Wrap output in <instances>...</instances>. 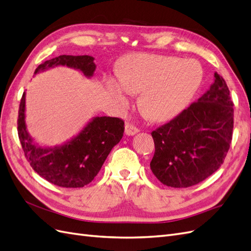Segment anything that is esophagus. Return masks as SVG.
Instances as JSON below:
<instances>
[{
    "instance_id": "34e87169",
    "label": "esophagus",
    "mask_w": 251,
    "mask_h": 251,
    "mask_svg": "<svg viewBox=\"0 0 251 251\" xmlns=\"http://www.w3.org/2000/svg\"><path fill=\"white\" fill-rule=\"evenodd\" d=\"M139 132V130L136 126H134L131 124H126L125 126V133L127 136H134L135 134H137Z\"/></svg>"
}]
</instances>
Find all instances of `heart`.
Returning a JSON list of instances; mask_svg holds the SVG:
<instances>
[{
	"mask_svg": "<svg viewBox=\"0 0 251 251\" xmlns=\"http://www.w3.org/2000/svg\"><path fill=\"white\" fill-rule=\"evenodd\" d=\"M197 68H196L194 66ZM202 79V71L192 60L156 54H134L121 67L119 79L109 78L111 92L126 102L128 92H141L138 105L155 121L176 116L191 101Z\"/></svg>",
	"mask_w": 251,
	"mask_h": 251,
	"instance_id": "b5f03b06",
	"label": "heart"
}]
</instances>
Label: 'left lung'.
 Here are the masks:
<instances>
[{"mask_svg": "<svg viewBox=\"0 0 251 251\" xmlns=\"http://www.w3.org/2000/svg\"><path fill=\"white\" fill-rule=\"evenodd\" d=\"M232 127L229 90L216 72L206 93L151 133L155 143L151 172L166 186L182 188L200 183L224 162Z\"/></svg>", "mask_w": 251, "mask_h": 251, "instance_id": "1", "label": "left lung"}]
</instances>
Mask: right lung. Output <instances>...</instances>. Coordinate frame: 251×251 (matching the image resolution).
Segmentation results:
<instances>
[{
    "label": "right lung",
    "mask_w": 251,
    "mask_h": 251,
    "mask_svg": "<svg viewBox=\"0 0 251 251\" xmlns=\"http://www.w3.org/2000/svg\"><path fill=\"white\" fill-rule=\"evenodd\" d=\"M94 59L89 55H59L41 64L34 74L57 66H66L91 78L96 69ZM25 111L26 92L23 93L20 103L18 133L27 160L41 177L62 187L76 188L89 184L125 132L124 120L96 116L64 144L42 147L33 140L27 130Z\"/></svg>",
    "instance_id": "add662e5"
}]
</instances>
